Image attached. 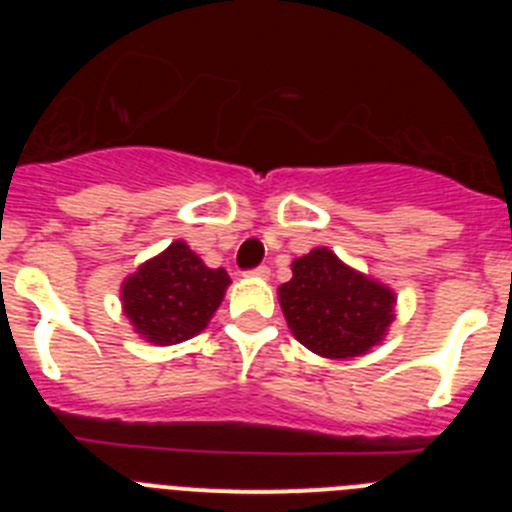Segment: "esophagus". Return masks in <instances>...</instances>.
Returning <instances> with one entry per match:
<instances>
[{
	"label": "esophagus",
	"mask_w": 512,
	"mask_h": 512,
	"mask_svg": "<svg viewBox=\"0 0 512 512\" xmlns=\"http://www.w3.org/2000/svg\"><path fill=\"white\" fill-rule=\"evenodd\" d=\"M246 277H259V279H266L269 277V266H253V269L246 271Z\"/></svg>",
	"instance_id": "34e87169"
}]
</instances>
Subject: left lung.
Returning <instances> with one entry per match:
<instances>
[{"instance_id": "obj_1", "label": "left lung", "mask_w": 512, "mask_h": 512, "mask_svg": "<svg viewBox=\"0 0 512 512\" xmlns=\"http://www.w3.org/2000/svg\"><path fill=\"white\" fill-rule=\"evenodd\" d=\"M279 302L297 341L328 359L366 354L395 318L390 289L348 269L328 248H315L292 264Z\"/></svg>"}]
</instances>
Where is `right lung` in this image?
Here are the masks:
<instances>
[{
  "mask_svg": "<svg viewBox=\"0 0 512 512\" xmlns=\"http://www.w3.org/2000/svg\"><path fill=\"white\" fill-rule=\"evenodd\" d=\"M228 284V271L210 269L187 243L176 241L125 279L122 307L140 336L171 346L207 328Z\"/></svg>",
  "mask_w": 512,
  "mask_h": 512,
  "instance_id": "obj_1",
  "label": "right lung"
}]
</instances>
